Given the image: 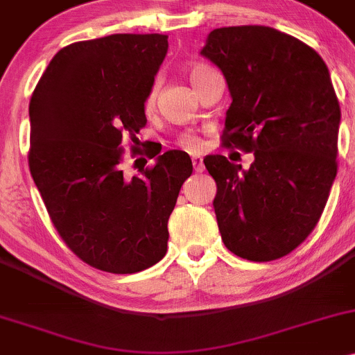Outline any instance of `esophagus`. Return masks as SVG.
Instances as JSON below:
<instances>
[{"instance_id":"1","label":"esophagus","mask_w":355,"mask_h":355,"mask_svg":"<svg viewBox=\"0 0 355 355\" xmlns=\"http://www.w3.org/2000/svg\"><path fill=\"white\" fill-rule=\"evenodd\" d=\"M193 167H194V171H196V173H203V171H205L203 161H201V159H198V157L193 159Z\"/></svg>"}]
</instances>
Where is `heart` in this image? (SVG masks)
Instances as JSON below:
<instances>
[{
	"mask_svg": "<svg viewBox=\"0 0 355 355\" xmlns=\"http://www.w3.org/2000/svg\"><path fill=\"white\" fill-rule=\"evenodd\" d=\"M207 71H208V67H205V66H193L191 69L188 71L189 81H191L194 85V83H196L198 79H200L201 76H203ZM155 96H157V85L152 86L150 91L147 93L146 101H144V106H146V110H150L152 106H154ZM179 146H181L182 148H186V150H189V152H198L201 148L200 140H198L196 137H193V135H182L181 139H179Z\"/></svg>",
	"mask_w": 355,
	"mask_h": 355,
	"instance_id": "1",
	"label": "heart"
}]
</instances>
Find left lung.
Returning a JSON list of instances; mask_svg holds the SVG:
<instances>
[{
    "label": "left lung",
    "instance_id": "8db88e82",
    "mask_svg": "<svg viewBox=\"0 0 355 355\" xmlns=\"http://www.w3.org/2000/svg\"><path fill=\"white\" fill-rule=\"evenodd\" d=\"M201 54L232 94L222 146L255 157L249 171L205 159L222 240L247 261H276L313 232L337 176L340 105L329 67L310 45L262 25L213 30Z\"/></svg>",
    "mask_w": 355,
    "mask_h": 355
}]
</instances>
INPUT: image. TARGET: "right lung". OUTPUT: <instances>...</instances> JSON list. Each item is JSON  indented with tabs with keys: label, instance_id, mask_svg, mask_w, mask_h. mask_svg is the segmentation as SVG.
Returning a JSON list of instances; mask_svg holds the SVG:
<instances>
[{
	"label": "right lung",
	"instance_id": "right-lung-1",
	"mask_svg": "<svg viewBox=\"0 0 355 355\" xmlns=\"http://www.w3.org/2000/svg\"><path fill=\"white\" fill-rule=\"evenodd\" d=\"M166 52L161 33L74 42L54 55L30 100V174L60 239L106 272H139L166 255L167 220L193 173L181 150L132 178L121 169L125 139L132 157L142 152L135 135Z\"/></svg>",
	"mask_w": 355,
	"mask_h": 355
}]
</instances>
